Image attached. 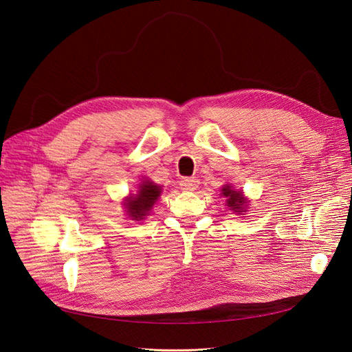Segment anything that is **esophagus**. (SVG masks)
<instances>
[{"mask_svg": "<svg viewBox=\"0 0 352 352\" xmlns=\"http://www.w3.org/2000/svg\"><path fill=\"white\" fill-rule=\"evenodd\" d=\"M180 189L184 190H195L199 185V180L197 177H185L180 180Z\"/></svg>", "mask_w": 352, "mask_h": 352, "instance_id": "34e87169", "label": "esophagus"}]
</instances>
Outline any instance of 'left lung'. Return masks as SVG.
<instances>
[{"mask_svg":"<svg viewBox=\"0 0 352 352\" xmlns=\"http://www.w3.org/2000/svg\"><path fill=\"white\" fill-rule=\"evenodd\" d=\"M225 197H228V206L230 207V210L233 211H242L243 210V204H245V199L242 197L241 190H232L230 186H225L223 188V192Z\"/></svg>","mask_w":352,"mask_h":352,"instance_id":"8db88e82","label":"left lung"}]
</instances>
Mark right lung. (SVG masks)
Here are the masks:
<instances>
[{
  "label": "right lung",
  "instance_id": "1",
  "mask_svg": "<svg viewBox=\"0 0 352 352\" xmlns=\"http://www.w3.org/2000/svg\"><path fill=\"white\" fill-rule=\"evenodd\" d=\"M140 188L141 189L140 192L136 194V197H131L126 201L127 212H129V216L135 220H141L144 216H146L148 211L151 210L154 202L160 197V194H162V188L150 182V180H145Z\"/></svg>",
  "mask_w": 352,
  "mask_h": 352
}]
</instances>
